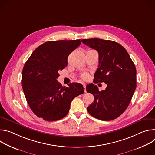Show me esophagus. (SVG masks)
Masks as SVG:
<instances>
[{"label":"esophagus","instance_id":"1","mask_svg":"<svg viewBox=\"0 0 155 155\" xmlns=\"http://www.w3.org/2000/svg\"><path fill=\"white\" fill-rule=\"evenodd\" d=\"M83 87H84V91L86 93V84L84 83H83Z\"/></svg>","mask_w":155,"mask_h":155}]
</instances>
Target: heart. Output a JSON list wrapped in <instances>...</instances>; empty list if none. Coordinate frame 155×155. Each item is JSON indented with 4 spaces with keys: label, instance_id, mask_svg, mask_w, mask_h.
I'll return each mask as SVG.
<instances>
[{
    "label": "heart",
    "instance_id": "1",
    "mask_svg": "<svg viewBox=\"0 0 155 155\" xmlns=\"http://www.w3.org/2000/svg\"><path fill=\"white\" fill-rule=\"evenodd\" d=\"M81 78H82L83 80H87V78H88V75L86 74H84L82 75Z\"/></svg>",
    "mask_w": 155,
    "mask_h": 155
}]
</instances>
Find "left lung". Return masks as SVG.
Here are the masks:
<instances>
[{"label": "left lung", "instance_id": "left-lung-1", "mask_svg": "<svg viewBox=\"0 0 155 155\" xmlns=\"http://www.w3.org/2000/svg\"><path fill=\"white\" fill-rule=\"evenodd\" d=\"M81 41L99 53V66L94 83L107 84L99 91L93 83L86 90L93 94V103L87 112L93 117L110 121L120 117L127 108L136 88V68L126 49L117 42L100 38L83 39Z\"/></svg>", "mask_w": 155, "mask_h": 155}]
</instances>
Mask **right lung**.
<instances>
[{
  "mask_svg": "<svg viewBox=\"0 0 155 155\" xmlns=\"http://www.w3.org/2000/svg\"><path fill=\"white\" fill-rule=\"evenodd\" d=\"M81 43L74 40L49 41L32 53L22 72V86L32 111L48 121L61 120L68 114L72 101L84 93L81 84L62 86L58 71L68 65L69 55Z\"/></svg>",
  "mask_w": 155,
  "mask_h": 155,
  "instance_id": "1",
  "label": "right lung"
}]
</instances>
